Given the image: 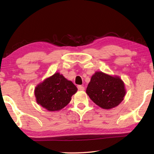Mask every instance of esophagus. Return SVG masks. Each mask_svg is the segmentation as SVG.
<instances>
[{
    "mask_svg": "<svg viewBox=\"0 0 154 154\" xmlns=\"http://www.w3.org/2000/svg\"><path fill=\"white\" fill-rule=\"evenodd\" d=\"M77 88H78V89H79V91H84L85 90V87L83 86H82V85H78Z\"/></svg>",
    "mask_w": 154,
    "mask_h": 154,
    "instance_id": "34e87169",
    "label": "esophagus"
}]
</instances>
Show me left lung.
I'll use <instances>...</instances> for the list:
<instances>
[{"label": "left lung", "instance_id": "obj_1", "mask_svg": "<svg viewBox=\"0 0 154 154\" xmlns=\"http://www.w3.org/2000/svg\"><path fill=\"white\" fill-rule=\"evenodd\" d=\"M86 93L97 105L104 109H110L123 100L126 89L120 77L96 72L91 77Z\"/></svg>", "mask_w": 154, "mask_h": 154}]
</instances>
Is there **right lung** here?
<instances>
[{"label":"right lung","instance_id":"right-lung-1","mask_svg":"<svg viewBox=\"0 0 154 154\" xmlns=\"http://www.w3.org/2000/svg\"><path fill=\"white\" fill-rule=\"evenodd\" d=\"M77 91L71 81L56 73L38 85L34 94L38 104L49 111H57L69 103Z\"/></svg>","mask_w":154,"mask_h":154}]
</instances>
